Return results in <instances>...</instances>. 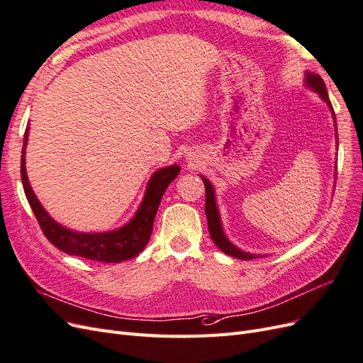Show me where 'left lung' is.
Returning <instances> with one entry per match:
<instances>
[{"mask_svg": "<svg viewBox=\"0 0 363 363\" xmlns=\"http://www.w3.org/2000/svg\"><path fill=\"white\" fill-rule=\"evenodd\" d=\"M306 84L312 87L315 92L320 94V96L323 100L327 103V106L330 107V111L333 113V119L336 123V118H335V112H333V107L330 100H328V94H327V87L323 82V79L320 75L312 74V72H307L306 74ZM203 183L206 186V216H207V223H208V233H211V238L215 242V245L224 251L225 255L236 257V259H242V260H251V259H256L257 256L255 255H250V252H245L242 250L236 248L230 240L225 238L224 235V230L221 225V219H219V212H218V207H216V201H215V191H213V186L211 184L206 177H203Z\"/></svg>", "mask_w": 363, "mask_h": 363, "instance_id": "8db88e82", "label": "left lung"}]
</instances>
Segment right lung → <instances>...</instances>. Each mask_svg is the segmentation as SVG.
<instances>
[{
    "label": "right lung",
    "mask_w": 363,
    "mask_h": 363,
    "mask_svg": "<svg viewBox=\"0 0 363 363\" xmlns=\"http://www.w3.org/2000/svg\"><path fill=\"white\" fill-rule=\"evenodd\" d=\"M27 140L28 127L26 128L23 155H21V179H23L24 192L31 211L35 213L43 235L54 247L69 256H79L103 263H119L133 259L147 247L160 200L168 184L179 175V164L162 168L152 174L139 211L128 224L107 233H79L54 221L36 199L26 171Z\"/></svg>",
    "instance_id": "1"
}]
</instances>
